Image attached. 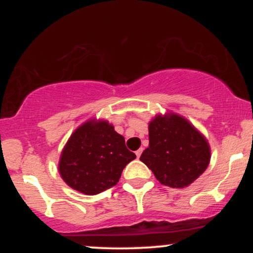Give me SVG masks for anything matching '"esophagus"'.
I'll list each match as a JSON object with an SVG mask.
<instances>
[{
	"instance_id": "obj_1",
	"label": "esophagus",
	"mask_w": 253,
	"mask_h": 253,
	"mask_svg": "<svg viewBox=\"0 0 253 253\" xmlns=\"http://www.w3.org/2000/svg\"><path fill=\"white\" fill-rule=\"evenodd\" d=\"M141 152H143V149H139L138 151H135V155H136V157H140L141 156Z\"/></svg>"
}]
</instances>
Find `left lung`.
Segmentation results:
<instances>
[{
  "label": "left lung",
  "mask_w": 253,
  "mask_h": 253,
  "mask_svg": "<svg viewBox=\"0 0 253 253\" xmlns=\"http://www.w3.org/2000/svg\"><path fill=\"white\" fill-rule=\"evenodd\" d=\"M149 140L140 161L168 187H188L210 165L211 146L206 136L176 113L157 114L150 121Z\"/></svg>",
  "instance_id": "obj_1"
}]
</instances>
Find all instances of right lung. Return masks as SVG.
Returning a JSON list of instances; mask_svg holds the SVG:
<instances>
[{"mask_svg": "<svg viewBox=\"0 0 253 253\" xmlns=\"http://www.w3.org/2000/svg\"><path fill=\"white\" fill-rule=\"evenodd\" d=\"M135 155L107 120L89 119L78 126L60 153L58 170L72 189L96 195L114 187Z\"/></svg>", "mask_w": 253, "mask_h": 253, "instance_id": "right-lung-1", "label": "right lung"}]
</instances>
